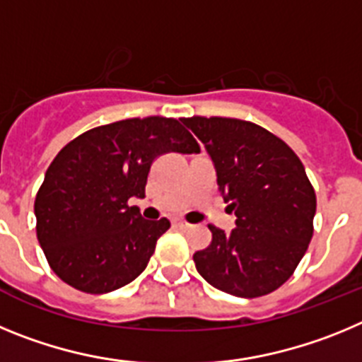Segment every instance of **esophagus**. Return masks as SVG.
I'll list each match as a JSON object with an SVG mask.
<instances>
[{"label": "esophagus", "mask_w": 362, "mask_h": 362, "mask_svg": "<svg viewBox=\"0 0 362 362\" xmlns=\"http://www.w3.org/2000/svg\"><path fill=\"white\" fill-rule=\"evenodd\" d=\"M172 225L175 226V228H179V230H187V228H190V223H187V221H183V219H174L172 221Z\"/></svg>", "instance_id": "obj_1"}]
</instances>
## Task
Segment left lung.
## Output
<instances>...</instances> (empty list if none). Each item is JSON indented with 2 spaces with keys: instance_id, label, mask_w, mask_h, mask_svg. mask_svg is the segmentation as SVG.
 I'll use <instances>...</instances> for the list:
<instances>
[{
  "instance_id": "left-lung-1",
  "label": "left lung",
  "mask_w": 362,
  "mask_h": 362,
  "mask_svg": "<svg viewBox=\"0 0 362 362\" xmlns=\"http://www.w3.org/2000/svg\"><path fill=\"white\" fill-rule=\"evenodd\" d=\"M212 158L217 187L235 212L230 233L194 254L203 279L235 297L267 296L292 277L313 235L315 192L283 139L250 121L183 117Z\"/></svg>"
}]
</instances>
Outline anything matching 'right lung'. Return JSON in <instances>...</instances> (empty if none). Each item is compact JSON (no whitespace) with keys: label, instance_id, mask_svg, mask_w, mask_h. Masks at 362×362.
I'll use <instances>...</instances> for the list:
<instances>
[{"label":"right lung","instance_id":"obj_1","mask_svg":"<svg viewBox=\"0 0 362 362\" xmlns=\"http://www.w3.org/2000/svg\"><path fill=\"white\" fill-rule=\"evenodd\" d=\"M197 153L199 145L174 117H132L95 127L63 146L37 190V241L50 268L86 293L132 283L146 268L170 221L143 219L132 197L161 153Z\"/></svg>","mask_w":362,"mask_h":362}]
</instances>
